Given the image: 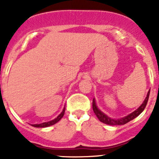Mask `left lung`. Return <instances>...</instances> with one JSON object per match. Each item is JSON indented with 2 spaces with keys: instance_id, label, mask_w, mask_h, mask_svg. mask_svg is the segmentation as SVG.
<instances>
[{
  "instance_id": "1",
  "label": "left lung",
  "mask_w": 159,
  "mask_h": 159,
  "mask_svg": "<svg viewBox=\"0 0 159 159\" xmlns=\"http://www.w3.org/2000/svg\"><path fill=\"white\" fill-rule=\"evenodd\" d=\"M149 95H150V91H149L148 93H147L145 100L143 101V102L141 104V106L138 108L137 110H135L134 111L130 113V115H128L127 116H125V117L121 118V119H111V118L108 117L107 115H105L103 112L101 111L99 108L97 107L95 99H93V101H92V108H93V111L94 112H95V116H96L97 118L99 119V121L102 122V123L107 125H111V126H114V125H124L126 124V123H128V122L131 121L132 119H134V118H136L137 116H139L140 114L143 111V110L145 109L146 106H147V102H148Z\"/></svg>"
}]
</instances>
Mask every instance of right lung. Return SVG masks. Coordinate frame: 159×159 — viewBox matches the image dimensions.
<instances>
[{
  "label": "right lung",
  "mask_w": 159,
  "mask_h": 159,
  "mask_svg": "<svg viewBox=\"0 0 159 159\" xmlns=\"http://www.w3.org/2000/svg\"><path fill=\"white\" fill-rule=\"evenodd\" d=\"M64 112H65V107L63 109V111L57 116L56 119H54L53 120H51V121L49 122H45V123H40V124H32V126L34 127H50L52 125H54L55 123H57V122H59L60 119H62V117L64 116Z\"/></svg>",
  "instance_id": "1"
}]
</instances>
